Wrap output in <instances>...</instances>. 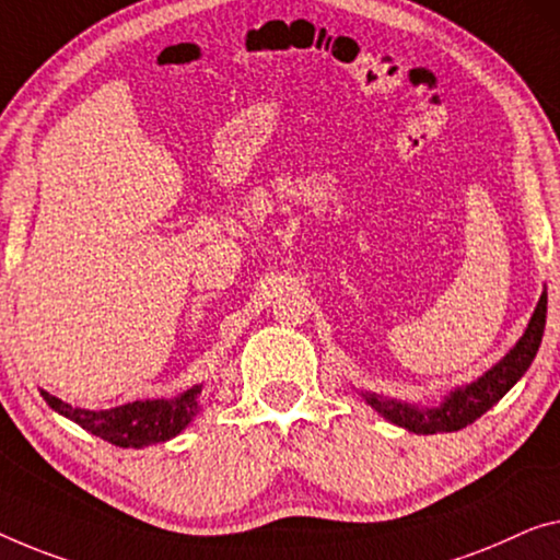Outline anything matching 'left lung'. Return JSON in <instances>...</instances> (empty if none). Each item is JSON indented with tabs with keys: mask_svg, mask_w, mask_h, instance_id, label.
Wrapping results in <instances>:
<instances>
[{
	"mask_svg": "<svg viewBox=\"0 0 560 560\" xmlns=\"http://www.w3.org/2000/svg\"><path fill=\"white\" fill-rule=\"evenodd\" d=\"M546 306L548 294H540V302L533 312L525 334L518 339L511 352L495 366L478 377L470 385L455 387L450 395L442 399L438 407H417L407 402H397V399H387L380 395L366 392L362 395L366 405L374 407L385 420L399 428L417 432V435H435V432H455L472 424L480 415H486L490 407L503 399V395L518 382L525 372H528L530 362L536 360L540 339H544L546 329Z\"/></svg>",
	"mask_w": 560,
	"mask_h": 560,
	"instance_id": "left-lung-1",
	"label": "left lung"
}]
</instances>
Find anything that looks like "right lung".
<instances>
[{
  "instance_id": "add662e5",
  "label": "right lung",
  "mask_w": 560,
  "mask_h": 560,
  "mask_svg": "<svg viewBox=\"0 0 560 560\" xmlns=\"http://www.w3.org/2000/svg\"><path fill=\"white\" fill-rule=\"evenodd\" d=\"M198 395L200 385L175 399H143V402L138 399V402L113 407V410H82L42 389V397L55 412L118 447H145L175 438L198 415Z\"/></svg>"
}]
</instances>
